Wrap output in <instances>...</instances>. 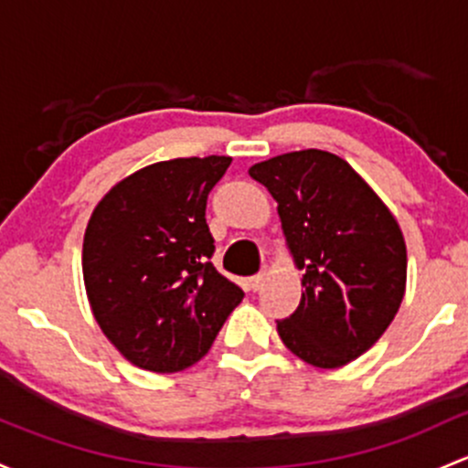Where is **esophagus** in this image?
Returning <instances> with one entry per match:
<instances>
[{
  "instance_id": "esophagus-1",
  "label": "esophagus",
  "mask_w": 468,
  "mask_h": 468,
  "mask_svg": "<svg viewBox=\"0 0 468 468\" xmlns=\"http://www.w3.org/2000/svg\"><path fill=\"white\" fill-rule=\"evenodd\" d=\"M264 284V273H258V275H253V278H249V289L250 292H258L260 287H262Z\"/></svg>"
}]
</instances>
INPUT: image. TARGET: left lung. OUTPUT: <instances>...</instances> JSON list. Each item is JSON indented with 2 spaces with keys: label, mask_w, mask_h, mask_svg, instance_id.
<instances>
[{
  "label": "left lung",
  "mask_w": 468,
  "mask_h": 468,
  "mask_svg": "<svg viewBox=\"0 0 468 468\" xmlns=\"http://www.w3.org/2000/svg\"><path fill=\"white\" fill-rule=\"evenodd\" d=\"M249 175L278 201L287 249L303 271L300 304L278 321L280 338L309 366H347L381 338L406 292V242L395 215L332 152H287Z\"/></svg>",
  "instance_id": "obj_1"
}]
</instances>
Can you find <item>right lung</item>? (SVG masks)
I'll list each match as a JSON object with an SVG mask.
<instances>
[{
    "mask_svg": "<svg viewBox=\"0 0 468 468\" xmlns=\"http://www.w3.org/2000/svg\"><path fill=\"white\" fill-rule=\"evenodd\" d=\"M230 156L170 159L132 172L93 208L82 242L87 298L136 367L179 372L213 346L244 292L210 262L206 199Z\"/></svg>",
    "mask_w": 468,
    "mask_h": 468,
    "instance_id": "right-lung-1",
    "label": "right lung"
}]
</instances>
